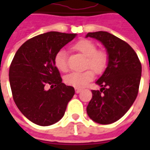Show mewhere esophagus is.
I'll list each match as a JSON object with an SVG mask.
<instances>
[{
  "label": "esophagus",
  "mask_w": 150,
  "mask_h": 150,
  "mask_svg": "<svg viewBox=\"0 0 150 150\" xmlns=\"http://www.w3.org/2000/svg\"><path fill=\"white\" fill-rule=\"evenodd\" d=\"M75 92L78 94V93H79V92H81L82 91V89L81 88H75Z\"/></svg>",
  "instance_id": "34e87169"
}]
</instances>
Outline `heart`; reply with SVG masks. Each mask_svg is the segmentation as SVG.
<instances>
[{"label":"heart","instance_id":"b5f03b06","mask_svg":"<svg viewBox=\"0 0 150 150\" xmlns=\"http://www.w3.org/2000/svg\"><path fill=\"white\" fill-rule=\"evenodd\" d=\"M73 49L86 57V67L91 68L95 73L98 75L102 74L107 68L108 63V54L103 50H97L96 45L91 40H79L73 45ZM54 65L60 71H67L65 50H60L57 52L54 56ZM92 71L87 70L81 72H71L66 76L64 81L67 84L74 88H83L94 78V73Z\"/></svg>","mask_w":150,"mask_h":150}]
</instances>
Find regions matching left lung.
Wrapping results in <instances>:
<instances>
[{
  "mask_svg": "<svg viewBox=\"0 0 150 150\" xmlns=\"http://www.w3.org/2000/svg\"><path fill=\"white\" fill-rule=\"evenodd\" d=\"M100 41L107 50L108 63L96 83L100 91L92 90L87 113L93 121L108 125L125 114L138 93L142 64L134 50L125 41L105 31L88 33L86 38Z\"/></svg>",
  "mask_w": 150,
  "mask_h": 150,
  "instance_id": "1",
  "label": "left lung"
}]
</instances>
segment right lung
Listing matches in <instances>:
<instances>
[{
  "mask_svg": "<svg viewBox=\"0 0 150 150\" xmlns=\"http://www.w3.org/2000/svg\"><path fill=\"white\" fill-rule=\"evenodd\" d=\"M76 35L55 31L39 34L23 43L13 59L8 76L13 100L38 125H51L62 119L75 95L73 87L62 83L54 56Z\"/></svg>",
  "mask_w": 150,
  "mask_h": 150,
  "instance_id": "right-lung-1",
  "label": "right lung"
}]
</instances>
